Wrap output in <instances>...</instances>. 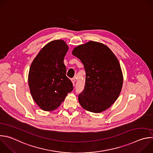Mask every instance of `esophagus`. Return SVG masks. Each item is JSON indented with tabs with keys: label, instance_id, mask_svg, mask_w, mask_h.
I'll list each match as a JSON object with an SVG mask.
<instances>
[{
	"label": "esophagus",
	"instance_id": "esophagus-1",
	"mask_svg": "<svg viewBox=\"0 0 153 153\" xmlns=\"http://www.w3.org/2000/svg\"><path fill=\"white\" fill-rule=\"evenodd\" d=\"M75 81H76L75 79H74V78L71 79V82H72V83H73V86H74V85H75Z\"/></svg>",
	"mask_w": 153,
	"mask_h": 153
}]
</instances>
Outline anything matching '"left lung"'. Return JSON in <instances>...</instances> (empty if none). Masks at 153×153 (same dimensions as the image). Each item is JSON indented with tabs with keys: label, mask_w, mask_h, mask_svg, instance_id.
I'll list each match as a JSON object with an SVG mask.
<instances>
[{
	"label": "left lung",
	"mask_w": 153,
	"mask_h": 153,
	"mask_svg": "<svg viewBox=\"0 0 153 153\" xmlns=\"http://www.w3.org/2000/svg\"><path fill=\"white\" fill-rule=\"evenodd\" d=\"M72 54L81 60L86 73L79 103L92 113L107 110L117 99L122 88L123 74L117 58L107 46L94 41L74 48Z\"/></svg>",
	"instance_id": "8db88e82"
}]
</instances>
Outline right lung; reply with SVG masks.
<instances>
[{
    "label": "right lung",
    "mask_w": 153,
    "mask_h": 153,
    "mask_svg": "<svg viewBox=\"0 0 153 153\" xmlns=\"http://www.w3.org/2000/svg\"><path fill=\"white\" fill-rule=\"evenodd\" d=\"M68 46L63 40H55L43 47L33 60L28 74L31 96L43 111H51L73 90L67 77L63 63Z\"/></svg>",
    "instance_id": "1"
}]
</instances>
